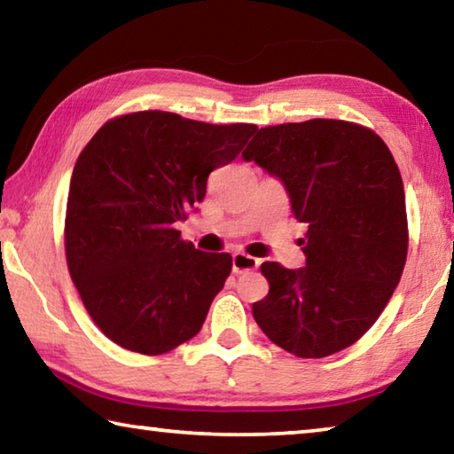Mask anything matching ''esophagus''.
Returning a JSON list of instances; mask_svg holds the SVG:
<instances>
[{
  "label": "esophagus",
  "instance_id": "1",
  "mask_svg": "<svg viewBox=\"0 0 454 454\" xmlns=\"http://www.w3.org/2000/svg\"><path fill=\"white\" fill-rule=\"evenodd\" d=\"M258 266H260V260L254 258V256L242 254V252H236V254L232 256V270H234V274L256 270Z\"/></svg>",
  "mask_w": 454,
  "mask_h": 454
}]
</instances>
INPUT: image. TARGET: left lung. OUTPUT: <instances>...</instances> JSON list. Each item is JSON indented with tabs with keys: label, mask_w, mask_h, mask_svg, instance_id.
Segmentation results:
<instances>
[{
	"label": "left lung",
	"mask_w": 454,
	"mask_h": 454,
	"mask_svg": "<svg viewBox=\"0 0 454 454\" xmlns=\"http://www.w3.org/2000/svg\"><path fill=\"white\" fill-rule=\"evenodd\" d=\"M280 178L292 214L304 222L306 266H260L270 284L252 304L262 333L301 358L355 344L403 276L409 224L403 178L388 145L371 128L309 120L260 128L242 152Z\"/></svg>",
	"instance_id": "left-lung-1"
}]
</instances>
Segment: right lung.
Instances as JSON below:
<instances>
[{
  "label": "right lung",
  "instance_id": "right-lung-1",
  "mask_svg": "<svg viewBox=\"0 0 454 454\" xmlns=\"http://www.w3.org/2000/svg\"><path fill=\"white\" fill-rule=\"evenodd\" d=\"M254 132V124L145 110L107 120L82 150L67 194L66 260L112 342L156 356L200 333L232 256L196 250L176 224L204 200L210 172Z\"/></svg>",
  "mask_w": 454,
  "mask_h": 454
}]
</instances>
